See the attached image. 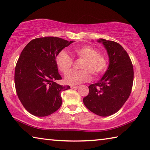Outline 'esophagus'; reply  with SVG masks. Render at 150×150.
Instances as JSON below:
<instances>
[{"label": "esophagus", "instance_id": "esophagus-1", "mask_svg": "<svg viewBox=\"0 0 150 150\" xmlns=\"http://www.w3.org/2000/svg\"><path fill=\"white\" fill-rule=\"evenodd\" d=\"M71 88H78L79 86H71Z\"/></svg>", "mask_w": 150, "mask_h": 150}]
</instances>
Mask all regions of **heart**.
<instances>
[{
	"label": "heart",
	"mask_w": 150,
	"mask_h": 150,
	"mask_svg": "<svg viewBox=\"0 0 150 150\" xmlns=\"http://www.w3.org/2000/svg\"><path fill=\"white\" fill-rule=\"evenodd\" d=\"M76 58L83 59L81 71H71L65 77V82L71 85H77L88 82L91 75L98 77L102 75L108 67V61L103 54L98 52L96 48L83 45L75 48L72 51ZM56 64L62 73H66L73 65V59L66 51L62 50L56 56Z\"/></svg>",
	"instance_id": "1"
}]
</instances>
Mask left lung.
Returning a JSON list of instances; mask_svg holds the SVG:
<instances>
[{"instance_id":"1","label":"left lung","mask_w":150,"mask_h":150,"mask_svg":"<svg viewBox=\"0 0 150 150\" xmlns=\"http://www.w3.org/2000/svg\"><path fill=\"white\" fill-rule=\"evenodd\" d=\"M107 50L109 67L101 79L88 86L89 93L83 98L88 110L102 117L113 115L120 110L130 94L134 71L130 58L119 43L100 39Z\"/></svg>"}]
</instances>
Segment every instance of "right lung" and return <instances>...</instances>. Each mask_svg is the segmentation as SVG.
I'll list each match as a JSON object with an SVG mask.
<instances>
[{
	"mask_svg": "<svg viewBox=\"0 0 150 150\" xmlns=\"http://www.w3.org/2000/svg\"><path fill=\"white\" fill-rule=\"evenodd\" d=\"M73 42L59 37L37 38L21 52L15 68V86L20 102L32 115L48 116L60 108L61 92L70 86L55 82L62 79L56 56Z\"/></svg>",
	"mask_w": 150,
	"mask_h": 150,
	"instance_id": "obj_1",
	"label": "right lung"
}]
</instances>
